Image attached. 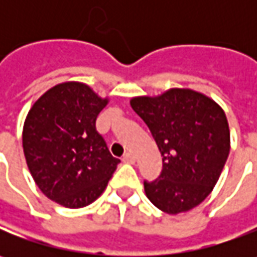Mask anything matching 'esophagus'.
<instances>
[{
  "label": "esophagus",
  "instance_id": "esophagus-1",
  "mask_svg": "<svg viewBox=\"0 0 257 257\" xmlns=\"http://www.w3.org/2000/svg\"><path fill=\"white\" fill-rule=\"evenodd\" d=\"M123 162L124 163H128V164H133L136 162V157H134L132 153H125L123 156Z\"/></svg>",
  "mask_w": 257,
  "mask_h": 257
}]
</instances>
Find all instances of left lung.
<instances>
[{"mask_svg":"<svg viewBox=\"0 0 257 257\" xmlns=\"http://www.w3.org/2000/svg\"><path fill=\"white\" fill-rule=\"evenodd\" d=\"M130 104L163 156L160 176L144 182L149 200L169 214L200 204L219 180L230 150L229 124L220 105L189 88L136 97Z\"/></svg>","mask_w":257,"mask_h":257,"instance_id":"8db88e82","label":"left lung"}]
</instances>
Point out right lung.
Instances as JSON below:
<instances>
[{"label":"right lung","instance_id":"add662e5","mask_svg":"<svg viewBox=\"0 0 257 257\" xmlns=\"http://www.w3.org/2000/svg\"><path fill=\"white\" fill-rule=\"evenodd\" d=\"M107 101L88 85L70 81L50 88L28 111L25 160L40 190L61 206L93 203L120 163L95 128Z\"/></svg>","mask_w":257,"mask_h":257}]
</instances>
